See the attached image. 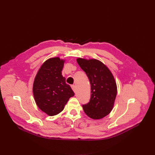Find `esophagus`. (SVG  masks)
Wrapping results in <instances>:
<instances>
[{
	"mask_svg": "<svg viewBox=\"0 0 155 155\" xmlns=\"http://www.w3.org/2000/svg\"><path fill=\"white\" fill-rule=\"evenodd\" d=\"M71 88H72V90L73 91V92H76V87H75V85H71Z\"/></svg>",
	"mask_w": 155,
	"mask_h": 155,
	"instance_id": "esophagus-1",
	"label": "esophagus"
}]
</instances>
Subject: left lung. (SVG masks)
<instances>
[{
  "mask_svg": "<svg viewBox=\"0 0 155 155\" xmlns=\"http://www.w3.org/2000/svg\"><path fill=\"white\" fill-rule=\"evenodd\" d=\"M77 61L87 74L91 85V100L83 109L93 119L104 118L113 109L117 95V84L109 68L100 60L78 58Z\"/></svg>",
  "mask_w": 155,
  "mask_h": 155,
  "instance_id": "1",
  "label": "left lung"
}]
</instances>
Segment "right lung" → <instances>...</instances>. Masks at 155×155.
Returning a JSON list of instances; mask_svg holds the SVG:
<instances>
[{
    "mask_svg": "<svg viewBox=\"0 0 155 155\" xmlns=\"http://www.w3.org/2000/svg\"><path fill=\"white\" fill-rule=\"evenodd\" d=\"M65 60L60 57L46 60L35 78L32 92L38 107L50 116L58 114L74 92L63 77Z\"/></svg>",
    "mask_w": 155,
    "mask_h": 155,
    "instance_id": "1",
    "label": "right lung"
}]
</instances>
